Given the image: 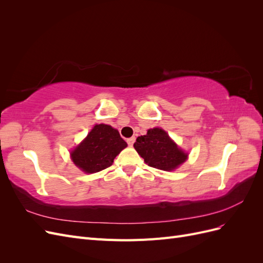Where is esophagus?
<instances>
[{"label": "esophagus", "mask_w": 263, "mask_h": 263, "mask_svg": "<svg viewBox=\"0 0 263 263\" xmlns=\"http://www.w3.org/2000/svg\"><path fill=\"white\" fill-rule=\"evenodd\" d=\"M135 140H136V138H135V137H130V138L127 139V144H128V146H130V147H132V146L134 145Z\"/></svg>", "instance_id": "obj_1"}]
</instances>
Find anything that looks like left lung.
<instances>
[{"label":"left lung","mask_w":263,"mask_h":263,"mask_svg":"<svg viewBox=\"0 0 263 263\" xmlns=\"http://www.w3.org/2000/svg\"><path fill=\"white\" fill-rule=\"evenodd\" d=\"M138 155L153 168L172 171L187 159V154L180 149L162 128L149 129L134 144Z\"/></svg>","instance_id":"obj_1"}]
</instances>
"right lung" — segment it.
<instances>
[{
	"mask_svg": "<svg viewBox=\"0 0 263 263\" xmlns=\"http://www.w3.org/2000/svg\"><path fill=\"white\" fill-rule=\"evenodd\" d=\"M126 147V141L117 129L109 125L99 124L72 150L71 159L83 172L95 173L112 165L116 156Z\"/></svg>",
	"mask_w": 263,
	"mask_h": 263,
	"instance_id": "right-lung-1",
	"label": "right lung"
}]
</instances>
